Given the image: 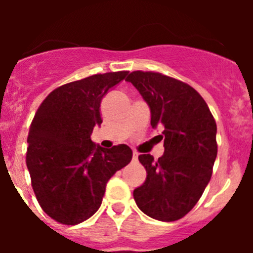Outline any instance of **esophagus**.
Here are the masks:
<instances>
[{
	"label": "esophagus",
	"instance_id": "34e87169",
	"mask_svg": "<svg viewBox=\"0 0 253 253\" xmlns=\"http://www.w3.org/2000/svg\"><path fill=\"white\" fill-rule=\"evenodd\" d=\"M137 160H138V153H137V152H134V153H133V161L135 162Z\"/></svg>",
	"mask_w": 253,
	"mask_h": 253
}]
</instances>
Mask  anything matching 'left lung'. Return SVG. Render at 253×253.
<instances>
[{
    "instance_id": "1",
    "label": "left lung",
    "mask_w": 253,
    "mask_h": 253,
    "mask_svg": "<svg viewBox=\"0 0 253 253\" xmlns=\"http://www.w3.org/2000/svg\"><path fill=\"white\" fill-rule=\"evenodd\" d=\"M151 110L152 128H163L165 153L140 154L147 171L133 191L148 216L173 222L186 215L209 184L216 158V124L207 102L191 86L161 73L135 71L126 77Z\"/></svg>"
}]
</instances>
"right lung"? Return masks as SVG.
<instances>
[{"label": "right lung", "instance_id": "right-lung-1", "mask_svg": "<svg viewBox=\"0 0 253 253\" xmlns=\"http://www.w3.org/2000/svg\"><path fill=\"white\" fill-rule=\"evenodd\" d=\"M129 72L95 75L58 87L35 114L28 137L26 166L42 209L75 225L99 210L107 181L131 161L126 144L102 148L91 140L101 125L100 104Z\"/></svg>", "mask_w": 253, "mask_h": 253}]
</instances>
